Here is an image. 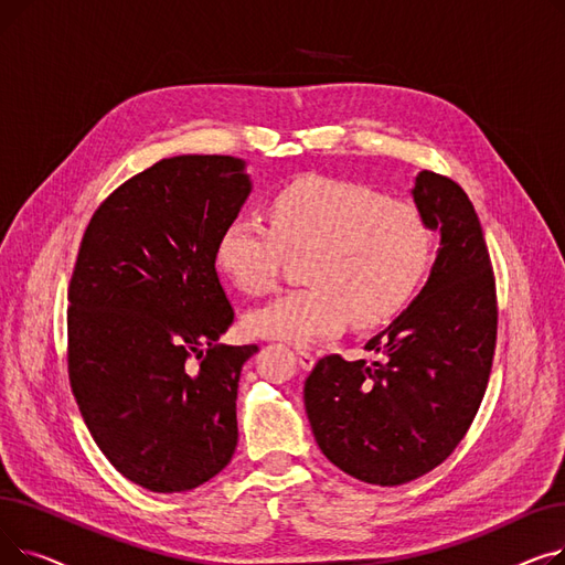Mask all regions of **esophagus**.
<instances>
[{
    "label": "esophagus",
    "instance_id": "1",
    "mask_svg": "<svg viewBox=\"0 0 565 565\" xmlns=\"http://www.w3.org/2000/svg\"><path fill=\"white\" fill-rule=\"evenodd\" d=\"M295 354H298V362H300L302 369H311V366H313L316 358H313V354H311L307 348H298V350H295Z\"/></svg>",
    "mask_w": 565,
    "mask_h": 565
}]
</instances>
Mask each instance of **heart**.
Masks as SVG:
<instances>
[{"label": "heart", "mask_w": 565, "mask_h": 565, "mask_svg": "<svg viewBox=\"0 0 565 565\" xmlns=\"http://www.w3.org/2000/svg\"><path fill=\"white\" fill-rule=\"evenodd\" d=\"M435 249L426 215L409 201L330 175H302L267 203V224L237 215L220 233L215 260L245 295L277 288L288 256H302L305 288L254 309L258 337L311 343L396 316L424 281Z\"/></svg>", "instance_id": "heart-1"}]
</instances>
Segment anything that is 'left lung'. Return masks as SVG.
Instances as JSON below:
<instances>
[{
    "mask_svg": "<svg viewBox=\"0 0 565 565\" xmlns=\"http://www.w3.org/2000/svg\"><path fill=\"white\" fill-rule=\"evenodd\" d=\"M412 194L441 233L428 284L364 345L375 360L324 354L305 384L320 451L373 486H403L454 454L481 407L497 345L494 273L469 196L428 169Z\"/></svg>",
    "mask_w": 565,
    "mask_h": 565,
    "instance_id": "8db88e82",
    "label": "left lung"
}]
</instances>
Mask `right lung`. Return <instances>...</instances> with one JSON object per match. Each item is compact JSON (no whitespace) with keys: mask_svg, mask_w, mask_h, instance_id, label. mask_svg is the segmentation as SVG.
<instances>
[{"mask_svg":"<svg viewBox=\"0 0 565 565\" xmlns=\"http://www.w3.org/2000/svg\"><path fill=\"white\" fill-rule=\"evenodd\" d=\"M243 160L178 156L92 215L68 284V380L105 458L151 492L211 481L237 444L235 398L258 345H222L235 318L215 267L252 183Z\"/></svg>","mask_w":565,"mask_h":565,"instance_id":"add662e5","label":"right lung"}]
</instances>
